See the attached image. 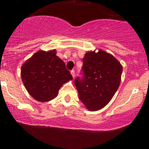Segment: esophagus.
I'll list each match as a JSON object with an SVG mask.
<instances>
[{
    "instance_id": "esophagus-1",
    "label": "esophagus",
    "mask_w": 149,
    "mask_h": 149,
    "mask_svg": "<svg viewBox=\"0 0 149 149\" xmlns=\"http://www.w3.org/2000/svg\"><path fill=\"white\" fill-rule=\"evenodd\" d=\"M71 74H72V77H73V78H74V77H75V74H74V70L71 71Z\"/></svg>"
}]
</instances>
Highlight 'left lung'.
<instances>
[{
    "mask_svg": "<svg viewBox=\"0 0 149 149\" xmlns=\"http://www.w3.org/2000/svg\"><path fill=\"white\" fill-rule=\"evenodd\" d=\"M83 77L74 84L79 98L89 111L103 108L115 95L121 82L122 65L102 50L89 51L83 58Z\"/></svg>",
    "mask_w": 149,
    "mask_h": 149,
    "instance_id": "1",
    "label": "left lung"
}]
</instances>
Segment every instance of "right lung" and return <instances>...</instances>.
Segmentation results:
<instances>
[{
	"label": "right lung",
	"instance_id": "add662e5",
	"mask_svg": "<svg viewBox=\"0 0 149 149\" xmlns=\"http://www.w3.org/2000/svg\"><path fill=\"white\" fill-rule=\"evenodd\" d=\"M56 54V50L37 51L21 68L24 85L38 101L46 102L56 98L60 87L72 80L65 63Z\"/></svg>",
	"mask_w": 149,
	"mask_h": 149
}]
</instances>
